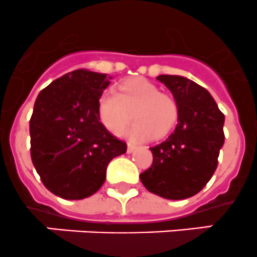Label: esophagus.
Returning <instances> with one entry per match:
<instances>
[{"label":"esophagus","instance_id":"1","mask_svg":"<svg viewBox=\"0 0 257 257\" xmlns=\"http://www.w3.org/2000/svg\"><path fill=\"white\" fill-rule=\"evenodd\" d=\"M136 149H137V146L133 145V143H128V146H126V152H128V154H132Z\"/></svg>","mask_w":257,"mask_h":257}]
</instances>
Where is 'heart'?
Wrapping results in <instances>:
<instances>
[{
  "mask_svg": "<svg viewBox=\"0 0 257 257\" xmlns=\"http://www.w3.org/2000/svg\"><path fill=\"white\" fill-rule=\"evenodd\" d=\"M100 117L106 128L117 134L134 115L137 119L125 132L132 140L143 141L165 137L178 120L174 98L161 93L160 88L143 78H131L123 82L119 92L108 88L98 101Z\"/></svg>",
  "mask_w": 257,
  "mask_h": 257,
  "instance_id": "b5f03b06",
  "label": "heart"
}]
</instances>
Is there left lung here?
Returning <instances> with one entry per match:
<instances>
[{
  "label": "left lung",
  "mask_w": 257,
  "mask_h": 257,
  "mask_svg": "<svg viewBox=\"0 0 257 257\" xmlns=\"http://www.w3.org/2000/svg\"><path fill=\"white\" fill-rule=\"evenodd\" d=\"M178 106V125L166 141L151 147L154 163L141 182L160 197L184 200L201 191L218 166L224 145V115L211 94L180 75H159Z\"/></svg>",
  "instance_id": "8db88e82"
}]
</instances>
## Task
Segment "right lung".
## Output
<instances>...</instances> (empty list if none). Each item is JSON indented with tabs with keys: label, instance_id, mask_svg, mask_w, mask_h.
Instances as JSON below:
<instances>
[{
	"label": "right lung",
	"instance_id": "add662e5",
	"mask_svg": "<svg viewBox=\"0 0 257 257\" xmlns=\"http://www.w3.org/2000/svg\"><path fill=\"white\" fill-rule=\"evenodd\" d=\"M107 74L74 70L39 92L29 123L31 156L43 184L65 200L96 193L108 163L126 145L100 121L98 101Z\"/></svg>",
	"mask_w": 257,
	"mask_h": 257
}]
</instances>
